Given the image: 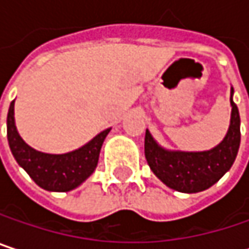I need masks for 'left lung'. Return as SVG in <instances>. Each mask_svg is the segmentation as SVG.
Masks as SVG:
<instances>
[{"mask_svg":"<svg viewBox=\"0 0 249 249\" xmlns=\"http://www.w3.org/2000/svg\"><path fill=\"white\" fill-rule=\"evenodd\" d=\"M231 124L225 138L208 151H172L157 144L145 131L144 153L147 163L166 186L181 193H197L213 186L233 164L241 142V120L238 107L232 101Z\"/></svg>","mask_w":249,"mask_h":249,"instance_id":"left-lung-1","label":"left lung"}]
</instances>
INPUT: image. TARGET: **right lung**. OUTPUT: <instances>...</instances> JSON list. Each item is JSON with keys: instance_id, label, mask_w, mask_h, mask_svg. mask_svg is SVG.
I'll use <instances>...</instances> for the list:
<instances>
[{"instance_id": "1", "label": "right lung", "mask_w": 249, "mask_h": 249, "mask_svg": "<svg viewBox=\"0 0 249 249\" xmlns=\"http://www.w3.org/2000/svg\"><path fill=\"white\" fill-rule=\"evenodd\" d=\"M111 128L99 132L88 144L66 154H47L31 148L20 137L14 121V101L7 115V137L16 161L41 189L69 192L80 186L98 166L101 147Z\"/></svg>"}]
</instances>
